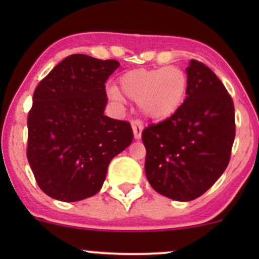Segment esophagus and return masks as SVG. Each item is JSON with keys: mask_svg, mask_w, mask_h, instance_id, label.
<instances>
[{"mask_svg": "<svg viewBox=\"0 0 259 259\" xmlns=\"http://www.w3.org/2000/svg\"><path fill=\"white\" fill-rule=\"evenodd\" d=\"M132 126H133V132H134V138H135L136 140L141 139L142 130H144V126H142L141 121H140V120H133Z\"/></svg>", "mask_w": 259, "mask_h": 259, "instance_id": "1", "label": "esophagus"}]
</instances>
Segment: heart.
<instances>
[{
    "instance_id": "1",
    "label": "heart",
    "mask_w": 259,
    "mask_h": 259,
    "mask_svg": "<svg viewBox=\"0 0 259 259\" xmlns=\"http://www.w3.org/2000/svg\"><path fill=\"white\" fill-rule=\"evenodd\" d=\"M119 91L126 99L139 102L151 119H165L180 108L186 99L189 78L181 68H139L126 72L119 78ZM112 100L120 102L115 89L109 90Z\"/></svg>"
}]
</instances>
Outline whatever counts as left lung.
<instances>
[{"instance_id":"obj_1","label":"left lung","mask_w":259,"mask_h":259,"mask_svg":"<svg viewBox=\"0 0 259 259\" xmlns=\"http://www.w3.org/2000/svg\"><path fill=\"white\" fill-rule=\"evenodd\" d=\"M187 97L167 119L142 132L145 173L160 195L200 197L227 169L235 139L234 102L212 69L191 59Z\"/></svg>"}]
</instances>
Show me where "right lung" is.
Listing matches in <instances>:
<instances>
[{
  "mask_svg": "<svg viewBox=\"0 0 259 259\" xmlns=\"http://www.w3.org/2000/svg\"><path fill=\"white\" fill-rule=\"evenodd\" d=\"M115 59L72 55L38 82L28 115L26 157L38 187L75 202L100 191L109 162L133 142L129 121L105 115Z\"/></svg>",
  "mask_w": 259,
  "mask_h": 259,
  "instance_id": "1",
  "label": "right lung"
}]
</instances>
